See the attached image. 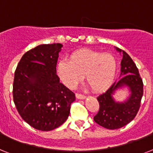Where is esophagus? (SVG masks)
Returning a JSON list of instances; mask_svg holds the SVG:
<instances>
[{
	"label": "esophagus",
	"instance_id": "34e87169",
	"mask_svg": "<svg viewBox=\"0 0 153 153\" xmlns=\"http://www.w3.org/2000/svg\"><path fill=\"white\" fill-rule=\"evenodd\" d=\"M77 99H79V100H84V99L86 98V96H84V95H82V94H79V93H76L75 95Z\"/></svg>",
	"mask_w": 153,
	"mask_h": 153
}]
</instances>
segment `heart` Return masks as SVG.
<instances>
[{"label": "heart", "instance_id": "obj_1", "mask_svg": "<svg viewBox=\"0 0 153 153\" xmlns=\"http://www.w3.org/2000/svg\"><path fill=\"white\" fill-rule=\"evenodd\" d=\"M117 71V61L114 55L92 50H80L70 55L69 62L61 60L57 64V73L64 84L74 88L85 76L92 91L106 90L114 82Z\"/></svg>", "mask_w": 153, "mask_h": 153}]
</instances>
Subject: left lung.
<instances>
[{
    "label": "left lung",
    "instance_id": "left-lung-1",
    "mask_svg": "<svg viewBox=\"0 0 153 153\" xmlns=\"http://www.w3.org/2000/svg\"><path fill=\"white\" fill-rule=\"evenodd\" d=\"M115 49L123 57L120 79L97 97L100 110L93 118L95 122L110 130L122 128L135 117L143 95V83L135 64L125 51ZM126 88L128 97L124 101H116L113 97L115 93Z\"/></svg>",
    "mask_w": 153,
    "mask_h": 153
}]
</instances>
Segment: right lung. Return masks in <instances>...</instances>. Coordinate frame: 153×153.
Wrapping results in <instances>:
<instances>
[{
  "instance_id": "obj_1",
  "label": "right lung",
  "mask_w": 153,
  "mask_h": 153,
  "mask_svg": "<svg viewBox=\"0 0 153 153\" xmlns=\"http://www.w3.org/2000/svg\"><path fill=\"white\" fill-rule=\"evenodd\" d=\"M63 45L42 44L27 51L15 72L13 99L23 120L35 129L53 130L66 121L73 92L60 82L57 59Z\"/></svg>"
}]
</instances>
